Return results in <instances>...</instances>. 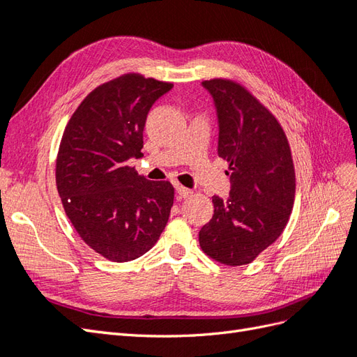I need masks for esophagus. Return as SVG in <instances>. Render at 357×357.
Instances as JSON below:
<instances>
[{
	"label": "esophagus",
	"mask_w": 357,
	"mask_h": 357,
	"mask_svg": "<svg viewBox=\"0 0 357 357\" xmlns=\"http://www.w3.org/2000/svg\"><path fill=\"white\" fill-rule=\"evenodd\" d=\"M176 193H178V196L181 199H185L188 196H192L193 192L190 188H185V187H182V185H176Z\"/></svg>",
	"instance_id": "esophagus-1"
}]
</instances>
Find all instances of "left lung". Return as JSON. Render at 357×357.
Returning a JSON list of instances; mask_svg holds the SVG:
<instances>
[{"instance_id": "8db88e82", "label": "left lung", "mask_w": 357, "mask_h": 357, "mask_svg": "<svg viewBox=\"0 0 357 357\" xmlns=\"http://www.w3.org/2000/svg\"><path fill=\"white\" fill-rule=\"evenodd\" d=\"M216 107L218 153L229 162V196H213L199 231L202 251L228 266L251 263L283 233L295 199V170L277 119L234 82H202Z\"/></svg>"}]
</instances>
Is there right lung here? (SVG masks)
I'll return each mask as SVG.
<instances>
[{"label":"right lung","mask_w":357,"mask_h":357,"mask_svg":"<svg viewBox=\"0 0 357 357\" xmlns=\"http://www.w3.org/2000/svg\"><path fill=\"white\" fill-rule=\"evenodd\" d=\"M173 88L126 74L91 93L66 124L56 185L82 240L112 261H130L158 242L170 216L173 185L129 167L141 158L147 114Z\"/></svg>","instance_id":"add662e5"}]
</instances>
